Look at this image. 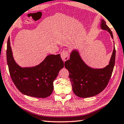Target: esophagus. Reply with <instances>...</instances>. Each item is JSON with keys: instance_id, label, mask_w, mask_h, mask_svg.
Wrapping results in <instances>:
<instances>
[{"instance_id": "1", "label": "esophagus", "mask_w": 124, "mask_h": 124, "mask_svg": "<svg viewBox=\"0 0 124 124\" xmlns=\"http://www.w3.org/2000/svg\"><path fill=\"white\" fill-rule=\"evenodd\" d=\"M61 58L64 62L68 60L69 59V52L66 50H64L61 53Z\"/></svg>"}]
</instances>
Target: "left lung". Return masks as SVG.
Returning <instances> with one entry per match:
<instances>
[{
	"label": "left lung",
	"mask_w": 124,
	"mask_h": 124,
	"mask_svg": "<svg viewBox=\"0 0 124 124\" xmlns=\"http://www.w3.org/2000/svg\"><path fill=\"white\" fill-rule=\"evenodd\" d=\"M101 28L107 30L113 39L111 30L103 20L101 21ZM116 52L114 47L109 64L106 68L94 69L84 63L78 52L72 51L70 59L65 62V67L69 72L73 92L77 96L83 98L94 96L105 89L109 83L113 71Z\"/></svg>",
	"instance_id": "left-lung-1"
}]
</instances>
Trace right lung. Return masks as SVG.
Wrapping results in <instances>:
<instances>
[{"mask_svg":"<svg viewBox=\"0 0 124 124\" xmlns=\"http://www.w3.org/2000/svg\"><path fill=\"white\" fill-rule=\"evenodd\" d=\"M6 57L10 76L15 86L22 94L31 97L46 98L51 95L53 91V82L64 66L60 54H52L48 55L39 65L21 68L13 58L10 38Z\"/></svg>","mask_w":124,"mask_h":124,"instance_id":"obj_1","label":"right lung"}]
</instances>
